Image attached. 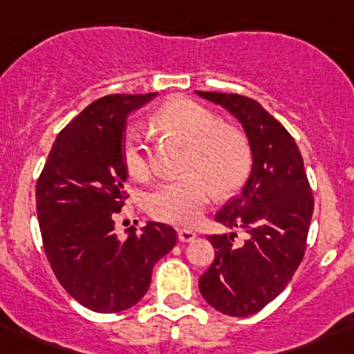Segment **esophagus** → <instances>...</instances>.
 Wrapping results in <instances>:
<instances>
[{
  "instance_id": "obj_1",
  "label": "esophagus",
  "mask_w": 354,
  "mask_h": 354,
  "mask_svg": "<svg viewBox=\"0 0 354 354\" xmlns=\"http://www.w3.org/2000/svg\"><path fill=\"white\" fill-rule=\"evenodd\" d=\"M177 235L180 242H191V240L196 239V232L187 230V228H180V230L177 232Z\"/></svg>"
}]
</instances>
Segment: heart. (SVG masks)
I'll use <instances>...</instances> for the list:
<instances>
[{"label":"heart","mask_w":354,"mask_h":354,"mask_svg":"<svg viewBox=\"0 0 354 354\" xmlns=\"http://www.w3.org/2000/svg\"><path fill=\"white\" fill-rule=\"evenodd\" d=\"M153 124L187 143L182 165L185 176L158 184L145 198L153 218L192 227L201 220L213 192L227 198L245 184L252 169V148L242 129L220 124L209 109L185 98L158 109ZM121 156L129 177L141 180L150 174V153L140 127L126 129Z\"/></svg>","instance_id":"heart-1"}]
</instances>
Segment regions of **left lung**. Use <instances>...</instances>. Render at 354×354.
<instances>
[{"label":"left lung","instance_id":"left-lung-1","mask_svg":"<svg viewBox=\"0 0 354 354\" xmlns=\"http://www.w3.org/2000/svg\"><path fill=\"white\" fill-rule=\"evenodd\" d=\"M239 119L252 148L242 192L216 213L218 223L247 233L209 235L214 261L199 278L204 300L232 317L252 315L288 286L307 249L313 196L293 136L254 98L198 92Z\"/></svg>","mask_w":354,"mask_h":354}]
</instances>
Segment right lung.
I'll return each mask as SVG.
<instances>
[{
    "label": "right lung",
    "mask_w": 354,
    "mask_h": 354,
    "mask_svg": "<svg viewBox=\"0 0 354 354\" xmlns=\"http://www.w3.org/2000/svg\"><path fill=\"white\" fill-rule=\"evenodd\" d=\"M156 97L107 95L83 109L57 134L35 189L47 261L57 281L83 307L122 312L145 297L153 266L177 243V232L148 223L121 239L115 213L127 192L121 148L126 119Z\"/></svg>",
    "instance_id": "obj_1"
}]
</instances>
